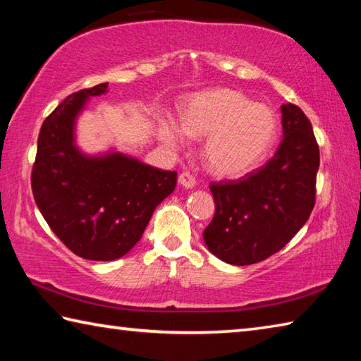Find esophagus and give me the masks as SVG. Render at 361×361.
<instances>
[{
    "mask_svg": "<svg viewBox=\"0 0 361 361\" xmlns=\"http://www.w3.org/2000/svg\"><path fill=\"white\" fill-rule=\"evenodd\" d=\"M178 181H180V185H181L183 188H186V189H191V188H194V185H195V178H194V176H192L191 173H189V172L180 173Z\"/></svg>",
    "mask_w": 361,
    "mask_h": 361,
    "instance_id": "1",
    "label": "esophagus"
}]
</instances>
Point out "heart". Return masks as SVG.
Masks as SVG:
<instances>
[{"label":"heart","mask_w":361,"mask_h":361,"mask_svg":"<svg viewBox=\"0 0 361 361\" xmlns=\"http://www.w3.org/2000/svg\"><path fill=\"white\" fill-rule=\"evenodd\" d=\"M279 119L266 103L252 102L234 89L194 95L181 111V129L170 119L159 121L162 142L180 148L185 133L205 138L202 161L213 175L240 176L262 161L277 137Z\"/></svg>","instance_id":"obj_1"}]
</instances>
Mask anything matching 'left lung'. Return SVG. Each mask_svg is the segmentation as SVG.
<instances>
[{"mask_svg":"<svg viewBox=\"0 0 361 361\" xmlns=\"http://www.w3.org/2000/svg\"><path fill=\"white\" fill-rule=\"evenodd\" d=\"M282 127V143L266 166L240 180L210 185L216 209L204 240L228 264H255L277 253L315 205L320 151L312 124L301 108L286 103Z\"/></svg>","mask_w":361,"mask_h":361,"instance_id":"obj_1","label":"left lung"}]
</instances>
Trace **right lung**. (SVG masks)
Wrapping results in <instances>:
<instances>
[{
    "label": "right lung",
    "instance_id": "right-lung-1",
    "mask_svg": "<svg viewBox=\"0 0 361 361\" xmlns=\"http://www.w3.org/2000/svg\"><path fill=\"white\" fill-rule=\"evenodd\" d=\"M108 82L71 94L42 122L32 172L35 202L60 240L90 261H114L142 239L156 207L173 192L176 172L108 151L76 146V119Z\"/></svg>",
    "mask_w": 361,
    "mask_h": 361
}]
</instances>
